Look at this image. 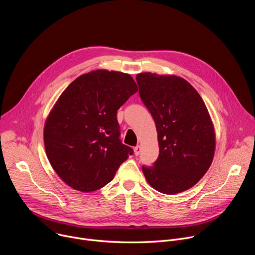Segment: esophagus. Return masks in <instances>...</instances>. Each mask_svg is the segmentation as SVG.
<instances>
[{
  "label": "esophagus",
  "instance_id": "34e87169",
  "mask_svg": "<svg viewBox=\"0 0 255 255\" xmlns=\"http://www.w3.org/2000/svg\"><path fill=\"white\" fill-rule=\"evenodd\" d=\"M140 151H141V147L139 146V145H137L136 147H134V154H135L136 156H138V155H139Z\"/></svg>",
  "mask_w": 255,
  "mask_h": 255
}]
</instances>
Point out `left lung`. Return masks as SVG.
<instances>
[{
    "instance_id": "obj_1",
    "label": "left lung",
    "mask_w": 255,
    "mask_h": 255,
    "mask_svg": "<svg viewBox=\"0 0 255 255\" xmlns=\"http://www.w3.org/2000/svg\"><path fill=\"white\" fill-rule=\"evenodd\" d=\"M139 96L157 130L159 154L143 165L148 184L174 195L195 186L209 169L215 151V133L198 92L184 79L143 72L136 76Z\"/></svg>"
}]
</instances>
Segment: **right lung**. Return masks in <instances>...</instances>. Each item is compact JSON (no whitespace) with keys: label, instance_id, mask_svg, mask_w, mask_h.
Wrapping results in <instances>:
<instances>
[{"label":"right lung","instance_id":"1","mask_svg":"<svg viewBox=\"0 0 255 255\" xmlns=\"http://www.w3.org/2000/svg\"><path fill=\"white\" fill-rule=\"evenodd\" d=\"M137 91L127 74L95 70L58 98L44 126V145L50 164L69 187L84 193L103 188L133 154L120 139L117 111Z\"/></svg>","mask_w":255,"mask_h":255}]
</instances>
